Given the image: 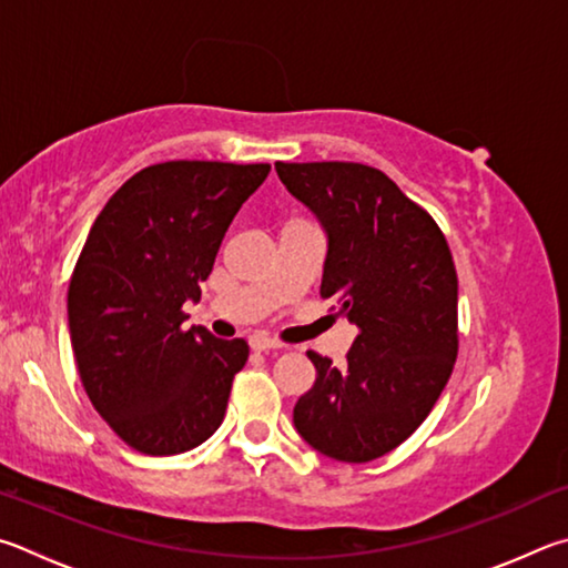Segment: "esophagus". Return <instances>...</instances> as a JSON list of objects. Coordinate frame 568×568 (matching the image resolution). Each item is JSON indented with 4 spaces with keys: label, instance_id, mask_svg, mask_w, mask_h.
I'll return each instance as SVG.
<instances>
[{
    "label": "esophagus",
    "instance_id": "esophagus-1",
    "mask_svg": "<svg viewBox=\"0 0 568 568\" xmlns=\"http://www.w3.org/2000/svg\"><path fill=\"white\" fill-rule=\"evenodd\" d=\"M248 346H252L254 352H268V349H278V344L276 339H272V336L268 334H262V332H256V334H252L248 336Z\"/></svg>",
    "mask_w": 568,
    "mask_h": 568
}]
</instances>
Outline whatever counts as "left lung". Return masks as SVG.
<instances>
[{
  "label": "left lung",
  "instance_id": "8db88e82",
  "mask_svg": "<svg viewBox=\"0 0 568 568\" xmlns=\"http://www.w3.org/2000/svg\"><path fill=\"white\" fill-rule=\"evenodd\" d=\"M284 186L329 234L322 300L356 324L346 364L306 352L316 379L294 426L316 452L364 464L419 429L459 352V282L446 236L382 169L276 162Z\"/></svg>",
  "mask_w": 568,
  "mask_h": 568
}]
</instances>
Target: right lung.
Segmentation results:
<instances>
[{"mask_svg": "<svg viewBox=\"0 0 568 568\" xmlns=\"http://www.w3.org/2000/svg\"><path fill=\"white\" fill-rule=\"evenodd\" d=\"M268 164L174 159L136 172L94 219L67 310L84 392L126 446L194 449L224 422L248 344L184 329L229 224Z\"/></svg>", "mask_w": 568, "mask_h": 568, "instance_id": "add662e5", "label": "right lung"}]
</instances>
